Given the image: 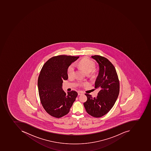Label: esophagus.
Returning a JSON list of instances; mask_svg holds the SVG:
<instances>
[{"instance_id": "34e87169", "label": "esophagus", "mask_w": 151, "mask_h": 151, "mask_svg": "<svg viewBox=\"0 0 151 151\" xmlns=\"http://www.w3.org/2000/svg\"><path fill=\"white\" fill-rule=\"evenodd\" d=\"M84 94V93L82 92V91H78V95H81Z\"/></svg>"}]
</instances>
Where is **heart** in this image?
Returning <instances> with one entry per match:
<instances>
[{
	"instance_id": "1",
	"label": "heart",
	"mask_w": 151,
	"mask_h": 151,
	"mask_svg": "<svg viewBox=\"0 0 151 151\" xmlns=\"http://www.w3.org/2000/svg\"><path fill=\"white\" fill-rule=\"evenodd\" d=\"M76 65H78L85 70L86 73H90L95 68V64L92 61L87 58H83L78 63H76ZM75 65L72 64L69 66L67 70V74L69 77H73L75 74Z\"/></svg>"
}]
</instances>
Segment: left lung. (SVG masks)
<instances>
[{
  "label": "left lung",
  "instance_id": "8db88e82",
  "mask_svg": "<svg viewBox=\"0 0 151 151\" xmlns=\"http://www.w3.org/2000/svg\"><path fill=\"white\" fill-rule=\"evenodd\" d=\"M99 66V72L95 82V88L99 89L97 97L89 94L84 103L86 111L93 117L99 118L109 112L114 105L119 92V82L114 66L106 58L99 55L91 57Z\"/></svg>",
  "mask_w": 151,
  "mask_h": 151
}]
</instances>
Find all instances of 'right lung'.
<instances>
[{
    "label": "right lung",
    "mask_w": 151,
    "mask_h": 151,
    "mask_svg": "<svg viewBox=\"0 0 151 151\" xmlns=\"http://www.w3.org/2000/svg\"><path fill=\"white\" fill-rule=\"evenodd\" d=\"M79 57L60 55L46 62L39 75L37 86L40 99L45 111L50 115L60 118L68 114L76 100L78 93L63 90L64 80L68 78L67 70Z\"/></svg>",
    "instance_id": "right-lung-1"
}]
</instances>
